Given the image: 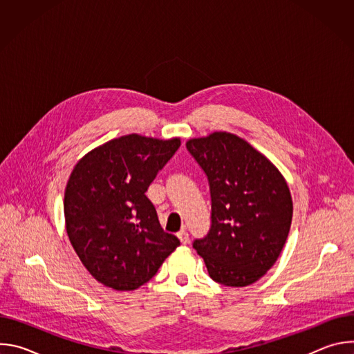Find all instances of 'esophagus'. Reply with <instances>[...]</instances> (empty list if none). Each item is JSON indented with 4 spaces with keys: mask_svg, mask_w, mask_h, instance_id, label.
Listing matches in <instances>:
<instances>
[{
    "mask_svg": "<svg viewBox=\"0 0 354 354\" xmlns=\"http://www.w3.org/2000/svg\"><path fill=\"white\" fill-rule=\"evenodd\" d=\"M178 238H179V241L183 243V245H186L187 242H189V234H187V231L183 228V230H180L179 232H178Z\"/></svg>",
    "mask_w": 354,
    "mask_h": 354,
    "instance_id": "34e87169",
    "label": "esophagus"
}]
</instances>
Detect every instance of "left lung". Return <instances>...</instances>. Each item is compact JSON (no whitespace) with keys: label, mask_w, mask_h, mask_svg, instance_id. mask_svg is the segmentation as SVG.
I'll list each match as a JSON object with an SVG mask.
<instances>
[{"label":"left lung","mask_w":354,"mask_h":354,"mask_svg":"<svg viewBox=\"0 0 354 354\" xmlns=\"http://www.w3.org/2000/svg\"><path fill=\"white\" fill-rule=\"evenodd\" d=\"M186 147L206 172L212 194L210 232L193 248L214 281L254 284L276 263L288 236V185L268 157L232 133L190 138Z\"/></svg>","instance_id":"left-lung-1"}]
</instances>
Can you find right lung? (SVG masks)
I'll list each match as a JSON object with an SVG mask.
<instances>
[{
    "instance_id": "1",
    "label": "right lung",
    "mask_w": 354,
    "mask_h": 354,
    "mask_svg": "<svg viewBox=\"0 0 354 354\" xmlns=\"http://www.w3.org/2000/svg\"><path fill=\"white\" fill-rule=\"evenodd\" d=\"M180 145L140 134L113 138L86 153L64 192L66 231L91 276L118 291L153 277L180 245L162 230L145 192Z\"/></svg>"
}]
</instances>
